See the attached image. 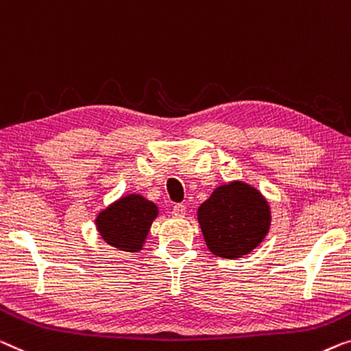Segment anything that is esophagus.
<instances>
[{
	"label": "esophagus",
	"mask_w": 351,
	"mask_h": 351,
	"mask_svg": "<svg viewBox=\"0 0 351 351\" xmlns=\"http://www.w3.org/2000/svg\"><path fill=\"white\" fill-rule=\"evenodd\" d=\"M173 216L175 217H184L186 216V206L182 203H176L173 206Z\"/></svg>",
	"instance_id": "1"
}]
</instances>
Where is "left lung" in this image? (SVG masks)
<instances>
[{
	"label": "left lung",
	"instance_id": "left-lung-1",
	"mask_svg": "<svg viewBox=\"0 0 351 351\" xmlns=\"http://www.w3.org/2000/svg\"><path fill=\"white\" fill-rule=\"evenodd\" d=\"M208 249L222 258H241L263 241L271 226L265 197L241 181L219 186L198 208Z\"/></svg>",
	"mask_w": 351,
	"mask_h": 351
}]
</instances>
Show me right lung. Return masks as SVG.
Segmentation results:
<instances>
[{
    "label": "right lung",
    "instance_id": "right-lung-1",
    "mask_svg": "<svg viewBox=\"0 0 351 351\" xmlns=\"http://www.w3.org/2000/svg\"><path fill=\"white\" fill-rule=\"evenodd\" d=\"M158 213L153 202L130 193L99 213L96 226L107 244L125 252H138Z\"/></svg>",
    "mask_w": 351,
    "mask_h": 351
}]
</instances>
